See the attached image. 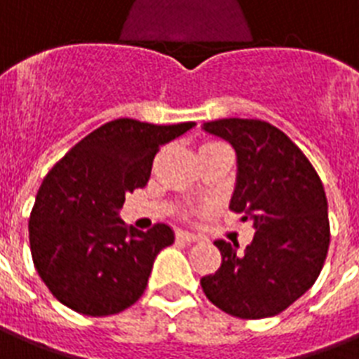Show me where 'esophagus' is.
<instances>
[{
  "label": "esophagus",
  "mask_w": 359,
  "mask_h": 359,
  "mask_svg": "<svg viewBox=\"0 0 359 359\" xmlns=\"http://www.w3.org/2000/svg\"><path fill=\"white\" fill-rule=\"evenodd\" d=\"M177 240L179 241H186V243H194V241H199L201 238L199 236H195V234H191V232H184V230H179V232H177Z\"/></svg>",
  "instance_id": "34e87169"
}]
</instances>
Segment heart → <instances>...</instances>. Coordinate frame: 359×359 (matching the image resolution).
<instances>
[{"instance_id":"obj_1","label":"heart","mask_w":359,"mask_h":359,"mask_svg":"<svg viewBox=\"0 0 359 359\" xmlns=\"http://www.w3.org/2000/svg\"><path fill=\"white\" fill-rule=\"evenodd\" d=\"M214 144H217V142H210V144H206V145H214Z\"/></svg>"}]
</instances>
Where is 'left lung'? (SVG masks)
Segmentation results:
<instances>
[{
	"instance_id": "left-lung-1",
	"label": "left lung",
	"mask_w": 359,
	"mask_h": 359,
	"mask_svg": "<svg viewBox=\"0 0 359 359\" xmlns=\"http://www.w3.org/2000/svg\"><path fill=\"white\" fill-rule=\"evenodd\" d=\"M203 129L238 154L230 210L256 230L243 252L215 241L219 269L201 278L208 301L240 319H264L290 308L321 273L330 245L328 203L306 154L275 125L226 118Z\"/></svg>"
}]
</instances>
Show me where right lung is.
Masks as SVG:
<instances>
[{"label":"right lung","mask_w":359,"mask_h":359,"mask_svg":"<svg viewBox=\"0 0 359 359\" xmlns=\"http://www.w3.org/2000/svg\"><path fill=\"white\" fill-rule=\"evenodd\" d=\"M194 125L114 119L49 170L29 215V243L38 275L64 306L103 317L144 295L154 258L173 243V230L164 223L136 230L118 210L125 194L147 184L160 147Z\"/></svg>","instance_id":"add662e5"}]
</instances>
